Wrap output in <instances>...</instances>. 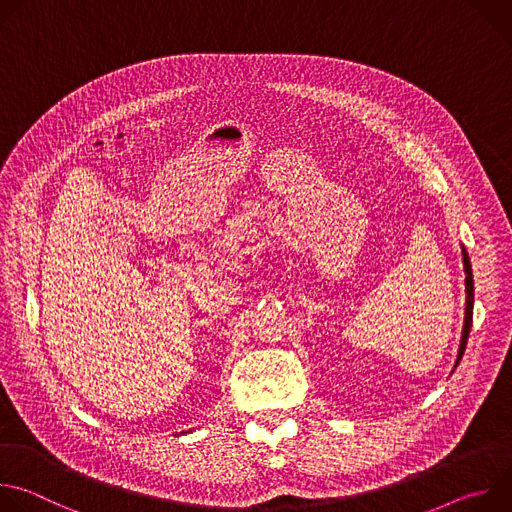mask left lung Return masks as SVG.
<instances>
[{
    "mask_svg": "<svg viewBox=\"0 0 512 512\" xmlns=\"http://www.w3.org/2000/svg\"><path fill=\"white\" fill-rule=\"evenodd\" d=\"M462 263H464V273H466V312H464V326H462V338H460V348H458V356H456V364L454 369L460 364L466 344H468V336H470V328H472V312H474V279H472V265H470V257L462 245ZM454 373V371H452Z\"/></svg>",
    "mask_w": 512,
    "mask_h": 512,
    "instance_id": "obj_1",
    "label": "left lung"
}]
</instances>
